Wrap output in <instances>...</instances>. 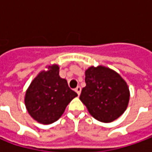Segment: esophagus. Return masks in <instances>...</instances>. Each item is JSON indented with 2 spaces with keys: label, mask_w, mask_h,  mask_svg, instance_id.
<instances>
[{
  "label": "esophagus",
  "mask_w": 152,
  "mask_h": 152,
  "mask_svg": "<svg viewBox=\"0 0 152 152\" xmlns=\"http://www.w3.org/2000/svg\"><path fill=\"white\" fill-rule=\"evenodd\" d=\"M75 91L77 92V94L79 96L80 95V92H81V87L80 86H77L76 89H75Z\"/></svg>",
  "instance_id": "34e87169"
}]
</instances>
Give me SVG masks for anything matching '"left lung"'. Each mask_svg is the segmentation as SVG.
I'll return each instance as SVG.
<instances>
[{
    "label": "left lung",
    "instance_id": "1",
    "mask_svg": "<svg viewBox=\"0 0 152 152\" xmlns=\"http://www.w3.org/2000/svg\"><path fill=\"white\" fill-rule=\"evenodd\" d=\"M85 83L79 99L93 118L111 123L124 113L129 90L118 73L103 66L91 67L85 71Z\"/></svg>",
    "mask_w": 152,
    "mask_h": 152
}]
</instances>
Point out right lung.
I'll return each mask as SVG.
<instances>
[{"label":"right lung","mask_w":152,"mask_h":152,"mask_svg":"<svg viewBox=\"0 0 152 152\" xmlns=\"http://www.w3.org/2000/svg\"><path fill=\"white\" fill-rule=\"evenodd\" d=\"M78 94L71 90L67 80L59 76V66L52 65L41 71L31 82L24 102L29 115L38 123L50 124L61 118Z\"/></svg>","instance_id":"1"}]
</instances>
